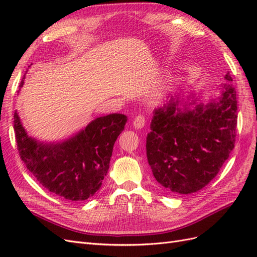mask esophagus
<instances>
[{"mask_svg": "<svg viewBox=\"0 0 257 257\" xmlns=\"http://www.w3.org/2000/svg\"><path fill=\"white\" fill-rule=\"evenodd\" d=\"M133 125L135 128H143L146 125V118L144 115H137L133 121Z\"/></svg>", "mask_w": 257, "mask_h": 257, "instance_id": "34e87169", "label": "esophagus"}]
</instances>
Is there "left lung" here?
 I'll return each instance as SVG.
<instances>
[{"label": "left lung", "mask_w": 257, "mask_h": 257, "mask_svg": "<svg viewBox=\"0 0 257 257\" xmlns=\"http://www.w3.org/2000/svg\"><path fill=\"white\" fill-rule=\"evenodd\" d=\"M221 95L190 110L179 108V97L154 110L147 136V158L165 192L191 194L201 190L220 172L235 147L237 97L227 72ZM195 104V100L189 105Z\"/></svg>", "instance_id": "1"}]
</instances>
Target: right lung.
Here are the masks:
<instances>
[{
	"label": "right lung",
	"mask_w": 257,
	"mask_h": 257,
	"mask_svg": "<svg viewBox=\"0 0 257 257\" xmlns=\"http://www.w3.org/2000/svg\"><path fill=\"white\" fill-rule=\"evenodd\" d=\"M126 121L121 113L99 116L63 143L43 144L28 136L15 111L14 130L20 159L37 181L62 198L82 201L102 185L113 145Z\"/></svg>",
	"instance_id": "obj_1"
}]
</instances>
